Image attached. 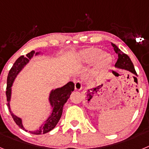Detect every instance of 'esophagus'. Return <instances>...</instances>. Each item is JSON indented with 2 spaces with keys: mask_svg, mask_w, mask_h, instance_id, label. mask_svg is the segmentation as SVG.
Instances as JSON below:
<instances>
[{
  "mask_svg": "<svg viewBox=\"0 0 149 149\" xmlns=\"http://www.w3.org/2000/svg\"><path fill=\"white\" fill-rule=\"evenodd\" d=\"M83 87V84L81 81H77L74 84V88H75V90H81Z\"/></svg>",
  "mask_w": 149,
  "mask_h": 149,
  "instance_id": "34e87169",
  "label": "esophagus"
}]
</instances>
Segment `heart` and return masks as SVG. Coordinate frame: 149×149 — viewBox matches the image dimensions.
Here are the masks:
<instances>
[{
	"label": "heart",
	"mask_w": 149,
	"mask_h": 149,
	"mask_svg": "<svg viewBox=\"0 0 149 149\" xmlns=\"http://www.w3.org/2000/svg\"><path fill=\"white\" fill-rule=\"evenodd\" d=\"M77 60L85 64H91L95 61L98 68H104L108 66L110 58L106 54H102L101 49L98 48H89L81 51L77 55Z\"/></svg>",
	"instance_id": "obj_1"
}]
</instances>
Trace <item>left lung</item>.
Listing matches in <instances>:
<instances>
[{"mask_svg": "<svg viewBox=\"0 0 149 149\" xmlns=\"http://www.w3.org/2000/svg\"><path fill=\"white\" fill-rule=\"evenodd\" d=\"M111 45L113 47V49L114 51H115L116 53L118 54V60H117L116 63L115 64L116 68L129 71V72L133 73L134 74H135V75H137L136 71H135V68H134V64H133V63L131 62L130 57H129L127 54H124L115 44L111 43ZM113 73L115 74L116 72H113Z\"/></svg>", "mask_w": 149, "mask_h": 149, "instance_id": "left-lung-1", "label": "left lung"}]
</instances>
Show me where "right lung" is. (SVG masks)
Instances as JSON below:
<instances>
[{"label":"right lung","instance_id":"add662e5","mask_svg":"<svg viewBox=\"0 0 149 149\" xmlns=\"http://www.w3.org/2000/svg\"><path fill=\"white\" fill-rule=\"evenodd\" d=\"M40 54V52H36L32 51H30V53L26 54V56H21L19 58L17 59L15 63L13 64V67L9 72L7 76V86H6V101H7V106L9 108L10 114L13 117V120L15 121L17 125L20 128L23 129L25 131H27L23 126L22 124V119L15 114L13 113L10 109V100H11L12 95V86L16 78L17 75L20 73L21 71L24 68V67L27 65V63L30 62V60L33 57V56H37ZM74 89V84L72 81L68 82L65 85L60 88L57 89H52L49 95V103L51 105V108H52V113L51 115L48 116V118L45 121L44 123L40 126L38 129L36 131H29L30 134H44L46 133L49 132L51 130H53L55 127V126L57 125L58 122L60 121L61 118L62 113H63V110L64 104L66 103V101L70 97L71 93H72Z\"/></svg>","mask_w":149,"mask_h":149}]
</instances>
